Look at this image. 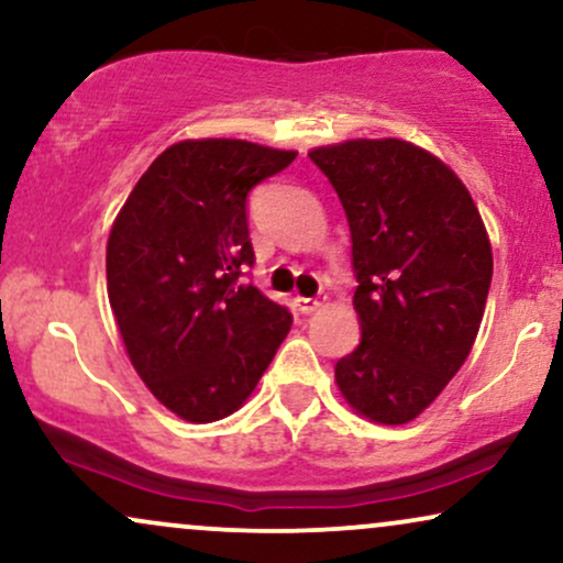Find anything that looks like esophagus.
Listing matches in <instances>:
<instances>
[{
	"label": "esophagus",
	"mask_w": 563,
	"mask_h": 563,
	"mask_svg": "<svg viewBox=\"0 0 563 563\" xmlns=\"http://www.w3.org/2000/svg\"><path fill=\"white\" fill-rule=\"evenodd\" d=\"M320 307H322L320 299H307V296H299V299H296V309H299L301 314H311V311H317Z\"/></svg>",
	"instance_id": "34e87169"
}]
</instances>
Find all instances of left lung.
I'll return each mask as SVG.
<instances>
[{
    "mask_svg": "<svg viewBox=\"0 0 563 563\" xmlns=\"http://www.w3.org/2000/svg\"><path fill=\"white\" fill-rule=\"evenodd\" d=\"M351 230L362 328L335 383L356 415L406 424L466 362L485 314L493 252L456 173L401 139L309 152Z\"/></svg>",
    "mask_w": 563,
    "mask_h": 563,
    "instance_id": "8db88e82",
    "label": "left lung"
}]
</instances>
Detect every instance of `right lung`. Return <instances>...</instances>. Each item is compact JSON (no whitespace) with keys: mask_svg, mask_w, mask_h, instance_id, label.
Segmentation results:
<instances>
[{"mask_svg":"<svg viewBox=\"0 0 563 563\" xmlns=\"http://www.w3.org/2000/svg\"><path fill=\"white\" fill-rule=\"evenodd\" d=\"M294 159L239 139L180 141L152 162L114 220V322L141 380L186 422L233 415L294 322L239 280L254 264L249 191Z\"/></svg>","mask_w":563,"mask_h":563,"instance_id":"obj_1","label":"right lung"}]
</instances>
